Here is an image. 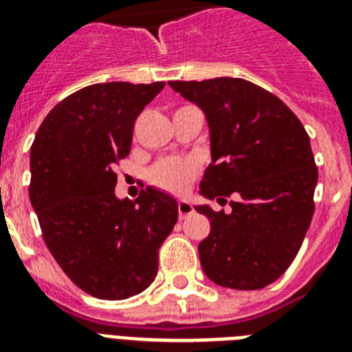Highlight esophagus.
Here are the masks:
<instances>
[{
	"label": "esophagus",
	"mask_w": 352,
	"mask_h": 352,
	"mask_svg": "<svg viewBox=\"0 0 352 352\" xmlns=\"http://www.w3.org/2000/svg\"><path fill=\"white\" fill-rule=\"evenodd\" d=\"M194 213V206H192L190 201H179L178 203V214H179V219H185V217H188V214Z\"/></svg>",
	"instance_id": "obj_1"
}]
</instances>
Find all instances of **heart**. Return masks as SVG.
Segmentation results:
<instances>
[{
	"label": "heart",
	"instance_id": "obj_1",
	"mask_svg": "<svg viewBox=\"0 0 352 352\" xmlns=\"http://www.w3.org/2000/svg\"><path fill=\"white\" fill-rule=\"evenodd\" d=\"M195 174L194 162L188 158L170 157L157 162L149 170V182L170 194H182L190 185Z\"/></svg>",
	"mask_w": 352,
	"mask_h": 352
}]
</instances>
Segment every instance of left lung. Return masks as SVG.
Returning <instances> with one entry per match:
<instances>
[{"mask_svg": "<svg viewBox=\"0 0 352 352\" xmlns=\"http://www.w3.org/2000/svg\"><path fill=\"white\" fill-rule=\"evenodd\" d=\"M206 114L213 162L199 185L208 199L234 197L232 211L195 206L211 220L201 266L222 287L275 282L300 252L314 214L317 166L307 130L284 102L245 79L170 80Z\"/></svg>", "mask_w": 352, "mask_h": 352, "instance_id": "obj_1", "label": "left lung"}]
</instances>
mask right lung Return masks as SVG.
I'll use <instances>...</instances> for the list:
<instances>
[{
  "instance_id": "right-lung-1",
  "label": "right lung",
  "mask_w": 352,
  "mask_h": 352,
  "mask_svg": "<svg viewBox=\"0 0 352 352\" xmlns=\"http://www.w3.org/2000/svg\"><path fill=\"white\" fill-rule=\"evenodd\" d=\"M164 86H86L52 109L31 144L30 199L43 241L65 275L98 300L149 287L178 220V203L151 186L135 201L114 195L133 123Z\"/></svg>"
}]
</instances>
